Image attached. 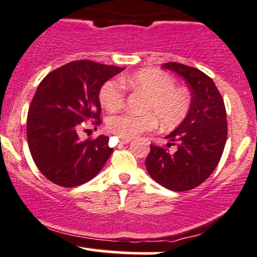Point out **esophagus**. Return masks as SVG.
<instances>
[{"label": "esophagus", "instance_id": "34e87169", "mask_svg": "<svg viewBox=\"0 0 257 257\" xmlns=\"http://www.w3.org/2000/svg\"><path fill=\"white\" fill-rule=\"evenodd\" d=\"M131 139H120L119 140V144L120 145H125V144H128V143H131Z\"/></svg>", "mask_w": 257, "mask_h": 257}]
</instances>
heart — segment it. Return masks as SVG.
Segmentation results:
<instances>
[{
    "label": "heart",
    "mask_w": 257,
    "mask_h": 257,
    "mask_svg": "<svg viewBox=\"0 0 257 257\" xmlns=\"http://www.w3.org/2000/svg\"><path fill=\"white\" fill-rule=\"evenodd\" d=\"M134 89L149 95L144 114L118 113L107 119V129L122 139H132L156 128L157 120L164 128L179 124L187 116L191 107L188 91L175 87V79L158 69H144L125 78ZM101 105L107 111L118 110L124 104V85L116 79L105 82L99 93Z\"/></svg>",
    "instance_id": "1"
}]
</instances>
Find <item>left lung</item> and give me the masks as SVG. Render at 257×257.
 Instances as JSON below:
<instances>
[{"label":"left lung","mask_w":257,"mask_h":257,"mask_svg":"<svg viewBox=\"0 0 257 257\" xmlns=\"http://www.w3.org/2000/svg\"><path fill=\"white\" fill-rule=\"evenodd\" d=\"M162 67L185 79L192 99L181 124L166 137L167 147L151 145L145 164L156 182L184 192L204 182L219 164L227 139L226 108L214 81L204 72L179 63ZM170 146L177 147L174 153L169 151Z\"/></svg>","instance_id":"obj_1"}]
</instances>
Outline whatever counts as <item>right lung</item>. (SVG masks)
<instances>
[{
	"mask_svg": "<svg viewBox=\"0 0 257 257\" xmlns=\"http://www.w3.org/2000/svg\"><path fill=\"white\" fill-rule=\"evenodd\" d=\"M123 67L76 60L49 72L29 107L26 135L32 159L49 181L76 187L99 174L113 149L108 137L81 141L82 123H101L99 93Z\"/></svg>",
	"mask_w": 257,
	"mask_h": 257,
	"instance_id": "right-lung-1",
	"label": "right lung"
}]
</instances>
